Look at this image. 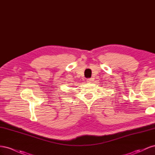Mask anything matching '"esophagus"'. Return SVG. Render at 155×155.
<instances>
[{"mask_svg":"<svg viewBox=\"0 0 155 155\" xmlns=\"http://www.w3.org/2000/svg\"><path fill=\"white\" fill-rule=\"evenodd\" d=\"M92 81V79L91 78H90V79H87V83H91Z\"/></svg>","mask_w":155,"mask_h":155,"instance_id":"esophagus-1","label":"esophagus"}]
</instances>
